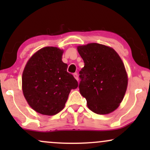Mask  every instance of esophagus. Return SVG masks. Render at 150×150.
I'll use <instances>...</instances> for the list:
<instances>
[{"mask_svg": "<svg viewBox=\"0 0 150 150\" xmlns=\"http://www.w3.org/2000/svg\"><path fill=\"white\" fill-rule=\"evenodd\" d=\"M73 76H74V77H75V79H76V80L78 81L79 80V78H78V75H77V73H74L73 74Z\"/></svg>", "mask_w": 150, "mask_h": 150, "instance_id": "1", "label": "esophagus"}]
</instances>
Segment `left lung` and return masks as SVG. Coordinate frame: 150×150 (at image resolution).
I'll return each instance as SVG.
<instances>
[{"label":"left lung","instance_id":"1","mask_svg":"<svg viewBox=\"0 0 150 150\" xmlns=\"http://www.w3.org/2000/svg\"><path fill=\"white\" fill-rule=\"evenodd\" d=\"M77 49L85 63L80 72L79 88L87 107L97 114L113 112L123 101L128 87L124 63L110 46L89 43Z\"/></svg>","mask_w":150,"mask_h":150}]
</instances>
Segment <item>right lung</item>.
Masks as SVG:
<instances>
[{"label": "right lung", "mask_w": 150, "mask_h": 150, "mask_svg": "<svg viewBox=\"0 0 150 150\" xmlns=\"http://www.w3.org/2000/svg\"><path fill=\"white\" fill-rule=\"evenodd\" d=\"M63 49L46 46L34 53L26 63L22 88L28 104L46 116L57 114L65 107L71 89L78 87L68 65L62 61Z\"/></svg>", "instance_id": "obj_1"}]
</instances>
